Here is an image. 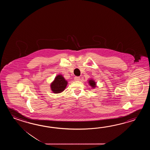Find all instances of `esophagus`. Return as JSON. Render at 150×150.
<instances>
[{
  "mask_svg": "<svg viewBox=\"0 0 150 150\" xmlns=\"http://www.w3.org/2000/svg\"><path fill=\"white\" fill-rule=\"evenodd\" d=\"M80 80L79 76H75L74 77V80L75 81H79Z\"/></svg>",
  "mask_w": 150,
  "mask_h": 150,
  "instance_id": "obj_1",
  "label": "esophagus"
}]
</instances>
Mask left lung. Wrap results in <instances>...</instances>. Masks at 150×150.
I'll use <instances>...</instances> for the list:
<instances>
[{"mask_svg": "<svg viewBox=\"0 0 150 150\" xmlns=\"http://www.w3.org/2000/svg\"><path fill=\"white\" fill-rule=\"evenodd\" d=\"M88 83H89V85L92 87L93 88H95L96 87V82L93 79H90L88 80Z\"/></svg>", "mask_w": 150, "mask_h": 150, "instance_id": "8db88e82", "label": "left lung"}]
</instances>
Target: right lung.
<instances>
[{
	"label": "right lung",
	"mask_w": 150,
	"mask_h": 150,
	"mask_svg": "<svg viewBox=\"0 0 150 150\" xmlns=\"http://www.w3.org/2000/svg\"><path fill=\"white\" fill-rule=\"evenodd\" d=\"M67 80L65 79L62 74H58L50 84L51 90L55 94L61 93L63 92L67 87Z\"/></svg>",
	"instance_id": "add662e5"
}]
</instances>
